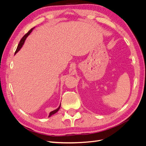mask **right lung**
<instances>
[{
	"mask_svg": "<svg viewBox=\"0 0 146 146\" xmlns=\"http://www.w3.org/2000/svg\"><path fill=\"white\" fill-rule=\"evenodd\" d=\"M34 28H32V29H31L29 32L26 33L24 36L22 38V39H21V41H20V42H19V44H18V46H17V48H16V51H15V54H16V53L18 52L20 49H21V48L22 47V46H23V45L24 44V41H25V39L27 38V37L29 36V34L32 32V31L33 30V29ZM60 105L59 106V107L57 108V109H56L55 110H54V111H51L50 113H49V115H48V116H51L52 114H54L55 113H56L57 111H58V110H60Z\"/></svg>",
	"mask_w": 146,
	"mask_h": 146,
	"instance_id": "right-lung-1",
	"label": "right lung"
}]
</instances>
